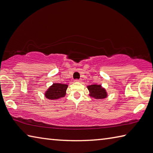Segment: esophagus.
<instances>
[{"instance_id":"obj_1","label":"esophagus","mask_w":153,"mask_h":153,"mask_svg":"<svg viewBox=\"0 0 153 153\" xmlns=\"http://www.w3.org/2000/svg\"><path fill=\"white\" fill-rule=\"evenodd\" d=\"M75 81L76 82H81V80H80V79H76V80H75Z\"/></svg>"}]
</instances>
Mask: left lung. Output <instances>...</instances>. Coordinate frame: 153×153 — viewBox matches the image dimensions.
Wrapping results in <instances>:
<instances>
[{
    "instance_id": "obj_1",
    "label": "left lung",
    "mask_w": 153,
    "mask_h": 153,
    "mask_svg": "<svg viewBox=\"0 0 153 153\" xmlns=\"http://www.w3.org/2000/svg\"><path fill=\"white\" fill-rule=\"evenodd\" d=\"M87 88L89 91V96L94 99H105L108 97L107 92L101 85H88Z\"/></svg>"
}]
</instances>
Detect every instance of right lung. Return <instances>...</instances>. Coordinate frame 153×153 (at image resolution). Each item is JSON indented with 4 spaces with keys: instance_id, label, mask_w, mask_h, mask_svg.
Wrapping results in <instances>:
<instances>
[{
    "instance_id": "add662e5",
    "label": "right lung",
    "mask_w": 153,
    "mask_h": 153,
    "mask_svg": "<svg viewBox=\"0 0 153 153\" xmlns=\"http://www.w3.org/2000/svg\"><path fill=\"white\" fill-rule=\"evenodd\" d=\"M68 85L60 83H53L45 93V96L49 100H57L65 97Z\"/></svg>"
}]
</instances>
